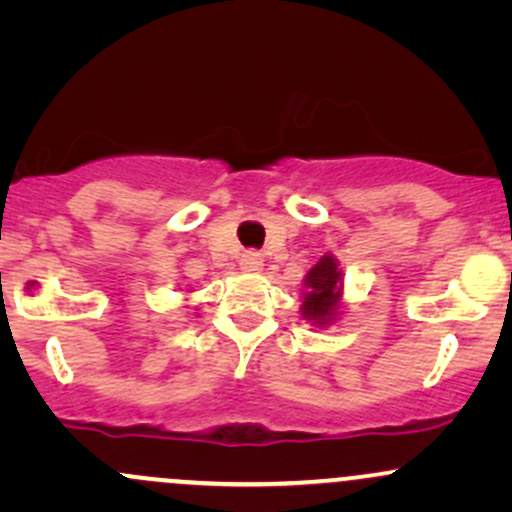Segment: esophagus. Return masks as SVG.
Listing matches in <instances>:
<instances>
[{"instance_id": "34e87169", "label": "esophagus", "mask_w": 512, "mask_h": 512, "mask_svg": "<svg viewBox=\"0 0 512 512\" xmlns=\"http://www.w3.org/2000/svg\"><path fill=\"white\" fill-rule=\"evenodd\" d=\"M262 267H264V260L260 252H245V255L240 257V269H243V272L257 274L262 272Z\"/></svg>"}]
</instances>
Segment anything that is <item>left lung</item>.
Returning a JSON list of instances; mask_svg holds the SVG:
<instances>
[{"label": "left lung", "instance_id": "8db88e82", "mask_svg": "<svg viewBox=\"0 0 512 512\" xmlns=\"http://www.w3.org/2000/svg\"><path fill=\"white\" fill-rule=\"evenodd\" d=\"M301 315L313 327H330L344 310V276L332 252L322 255L308 274L303 276Z\"/></svg>", "mask_w": 512, "mask_h": 512}]
</instances>
